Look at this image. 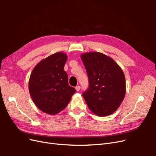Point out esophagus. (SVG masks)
I'll return each instance as SVG.
<instances>
[{
    "label": "esophagus",
    "instance_id": "34e87169",
    "mask_svg": "<svg viewBox=\"0 0 156 156\" xmlns=\"http://www.w3.org/2000/svg\"><path fill=\"white\" fill-rule=\"evenodd\" d=\"M80 88H81V87H80V86H79V85L75 87V89H76V90H77V92L80 90Z\"/></svg>",
    "mask_w": 156,
    "mask_h": 156
}]
</instances>
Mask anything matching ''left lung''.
<instances>
[{"instance_id": "8db88e82", "label": "left lung", "mask_w": 156, "mask_h": 156, "mask_svg": "<svg viewBox=\"0 0 156 156\" xmlns=\"http://www.w3.org/2000/svg\"><path fill=\"white\" fill-rule=\"evenodd\" d=\"M81 58L89 80V88L83 94L88 108L99 116L112 114L126 95L123 71L111 57L99 52L83 53Z\"/></svg>"}]
</instances>
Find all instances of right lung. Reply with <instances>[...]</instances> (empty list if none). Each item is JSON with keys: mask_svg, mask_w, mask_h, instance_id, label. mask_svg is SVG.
<instances>
[{"mask_svg": "<svg viewBox=\"0 0 156 156\" xmlns=\"http://www.w3.org/2000/svg\"><path fill=\"white\" fill-rule=\"evenodd\" d=\"M67 55L57 52L36 64L30 74L29 90L36 107L47 114L55 115L66 107L76 92L69 86L64 71Z\"/></svg>", "mask_w": 156, "mask_h": 156, "instance_id": "1", "label": "right lung"}]
</instances>
